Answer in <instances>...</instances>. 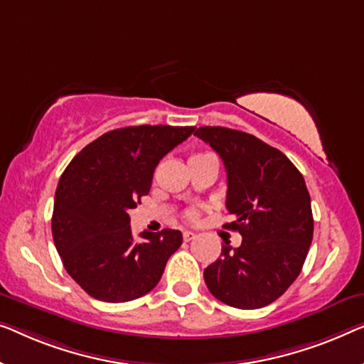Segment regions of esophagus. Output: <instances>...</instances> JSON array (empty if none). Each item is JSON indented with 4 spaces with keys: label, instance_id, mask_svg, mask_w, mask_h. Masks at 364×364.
<instances>
[{
    "label": "esophagus",
    "instance_id": "obj_1",
    "mask_svg": "<svg viewBox=\"0 0 364 364\" xmlns=\"http://www.w3.org/2000/svg\"><path fill=\"white\" fill-rule=\"evenodd\" d=\"M182 236H183V241H191L195 238V233H192V231H183Z\"/></svg>",
    "mask_w": 364,
    "mask_h": 364
}]
</instances>
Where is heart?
I'll return each instance as SVG.
<instances>
[{"label":"heart","instance_id":"b5f03b06","mask_svg":"<svg viewBox=\"0 0 364 364\" xmlns=\"http://www.w3.org/2000/svg\"><path fill=\"white\" fill-rule=\"evenodd\" d=\"M198 156H203V154H193L192 157H198ZM192 157H191V159H192ZM187 217L191 218V220L197 218V212H195V210H191V212H187Z\"/></svg>","mask_w":364,"mask_h":364}]
</instances>
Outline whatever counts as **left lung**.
I'll use <instances>...</instances> for the list:
<instances>
[{
  "instance_id": "1",
  "label": "left lung",
  "mask_w": 364,
  "mask_h": 364,
  "mask_svg": "<svg viewBox=\"0 0 364 364\" xmlns=\"http://www.w3.org/2000/svg\"><path fill=\"white\" fill-rule=\"evenodd\" d=\"M218 152L226 169V230L243 236L226 243L203 271L208 291L236 309H261L287 291L302 271L314 238L310 195L297 167L256 136L221 126L193 133Z\"/></svg>"
}]
</instances>
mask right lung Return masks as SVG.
Instances as JSON below:
<instances>
[{
	"mask_svg": "<svg viewBox=\"0 0 364 364\" xmlns=\"http://www.w3.org/2000/svg\"><path fill=\"white\" fill-rule=\"evenodd\" d=\"M195 126H126L83 147L60 176L52 236L70 277L93 299L129 302L161 281L182 245L178 230L131 233V208L149 193L156 166Z\"/></svg>",
	"mask_w": 364,
	"mask_h": 364,
	"instance_id": "add662e5",
	"label": "right lung"
}]
</instances>
